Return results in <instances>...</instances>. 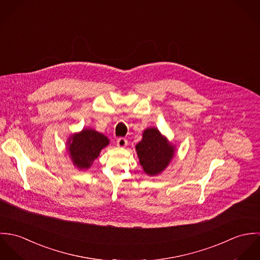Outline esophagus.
Instances as JSON below:
<instances>
[{
	"label": "esophagus",
	"instance_id": "obj_1",
	"mask_svg": "<svg viewBox=\"0 0 260 260\" xmlns=\"http://www.w3.org/2000/svg\"><path fill=\"white\" fill-rule=\"evenodd\" d=\"M127 140L125 139V138H118V140H117V145L119 146V147H121V148H124V147H126L127 146Z\"/></svg>",
	"mask_w": 260,
	"mask_h": 260
}]
</instances>
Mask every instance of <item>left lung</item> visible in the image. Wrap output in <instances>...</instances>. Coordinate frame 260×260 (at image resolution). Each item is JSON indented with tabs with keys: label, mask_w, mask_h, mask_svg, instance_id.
Returning a JSON list of instances; mask_svg holds the SVG:
<instances>
[{
	"label": "left lung",
	"mask_w": 260,
	"mask_h": 260,
	"mask_svg": "<svg viewBox=\"0 0 260 260\" xmlns=\"http://www.w3.org/2000/svg\"><path fill=\"white\" fill-rule=\"evenodd\" d=\"M135 149L140 165L148 176L161 174L171 163L176 152V146L156 127H149L143 131L142 139Z\"/></svg>",
	"instance_id": "1"
}]
</instances>
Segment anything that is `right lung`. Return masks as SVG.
<instances>
[{
	"instance_id": "obj_1",
	"label": "right lung",
	"mask_w": 260,
	"mask_h": 260,
	"mask_svg": "<svg viewBox=\"0 0 260 260\" xmlns=\"http://www.w3.org/2000/svg\"><path fill=\"white\" fill-rule=\"evenodd\" d=\"M109 144L110 140L104 134L92 128H83L69 136L66 151L76 168L88 170L101 151Z\"/></svg>"
}]
</instances>
